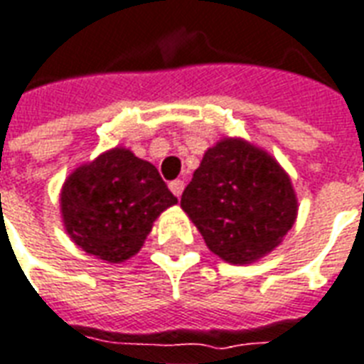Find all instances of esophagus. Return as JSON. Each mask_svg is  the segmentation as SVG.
<instances>
[{
	"label": "esophagus",
	"instance_id": "34e87169",
	"mask_svg": "<svg viewBox=\"0 0 364 364\" xmlns=\"http://www.w3.org/2000/svg\"><path fill=\"white\" fill-rule=\"evenodd\" d=\"M168 188H171V192L174 193L176 198H180L182 192H184V182H182V180H172L171 184H168Z\"/></svg>",
	"mask_w": 364,
	"mask_h": 364
}]
</instances>
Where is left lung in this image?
<instances>
[{
  "label": "left lung",
  "mask_w": 364,
  "mask_h": 364,
  "mask_svg": "<svg viewBox=\"0 0 364 364\" xmlns=\"http://www.w3.org/2000/svg\"><path fill=\"white\" fill-rule=\"evenodd\" d=\"M180 207L207 247L230 264L269 255L297 218L288 172L269 151L228 136L205 151Z\"/></svg>",
  "instance_id": "1"
}]
</instances>
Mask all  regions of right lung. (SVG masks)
<instances>
[{
  "label": "right lung",
  "instance_id": "1",
  "mask_svg": "<svg viewBox=\"0 0 364 364\" xmlns=\"http://www.w3.org/2000/svg\"><path fill=\"white\" fill-rule=\"evenodd\" d=\"M68 237L105 263L141 250L161 213L178 203L159 171L127 147H113L76 166L59 196Z\"/></svg>",
  "mask_w": 364,
  "mask_h": 364
}]
</instances>
